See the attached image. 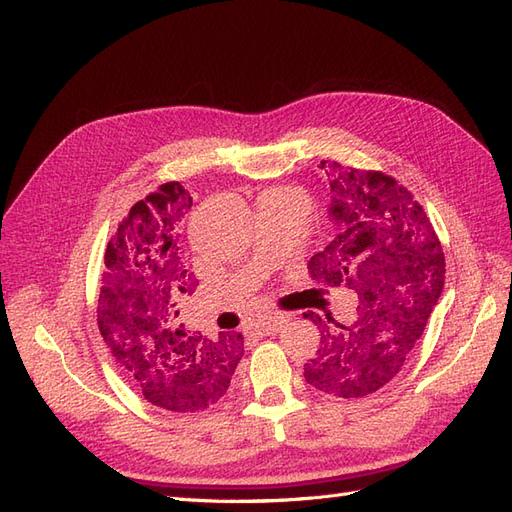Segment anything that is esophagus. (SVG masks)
<instances>
[{
	"label": "esophagus",
	"mask_w": 512,
	"mask_h": 512,
	"mask_svg": "<svg viewBox=\"0 0 512 512\" xmlns=\"http://www.w3.org/2000/svg\"><path fill=\"white\" fill-rule=\"evenodd\" d=\"M286 322H288V316H286V314H273V316H267L265 320H260V322L256 324V329H258V333H262V335H271V333L280 331Z\"/></svg>",
	"instance_id": "34e87169"
}]
</instances>
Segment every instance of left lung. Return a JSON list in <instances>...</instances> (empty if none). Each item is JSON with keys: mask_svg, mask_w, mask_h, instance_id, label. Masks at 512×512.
<instances>
[{"mask_svg": "<svg viewBox=\"0 0 512 512\" xmlns=\"http://www.w3.org/2000/svg\"><path fill=\"white\" fill-rule=\"evenodd\" d=\"M320 168L331 179L335 235L307 271L316 284L356 290L359 318L348 327L318 318L320 348L303 376L322 393L365 397L399 374L421 339L444 288V252L406 185L382 170L327 160Z\"/></svg>", "mask_w": 512, "mask_h": 512, "instance_id": "1", "label": "left lung"}]
</instances>
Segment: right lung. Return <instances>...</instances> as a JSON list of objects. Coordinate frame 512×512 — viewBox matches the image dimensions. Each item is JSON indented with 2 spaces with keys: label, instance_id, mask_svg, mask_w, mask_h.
Masks as SVG:
<instances>
[{
  "label": "right lung",
  "instance_id": "add662e5",
  "mask_svg": "<svg viewBox=\"0 0 512 512\" xmlns=\"http://www.w3.org/2000/svg\"><path fill=\"white\" fill-rule=\"evenodd\" d=\"M192 196L162 183L130 209L104 254L98 327L121 374L153 406L198 412L220 401L243 356V335L185 333L179 301L196 288L179 226Z\"/></svg>",
  "mask_w": 512,
  "mask_h": 512
}]
</instances>
